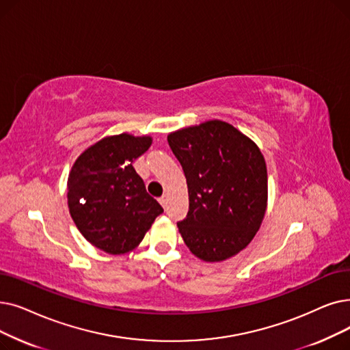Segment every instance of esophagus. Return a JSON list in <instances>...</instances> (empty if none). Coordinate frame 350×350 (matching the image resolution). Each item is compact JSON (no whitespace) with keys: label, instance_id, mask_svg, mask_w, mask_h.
Returning <instances> with one entry per match:
<instances>
[{"label":"esophagus","instance_id":"obj_1","mask_svg":"<svg viewBox=\"0 0 350 350\" xmlns=\"http://www.w3.org/2000/svg\"><path fill=\"white\" fill-rule=\"evenodd\" d=\"M159 202H160V204L165 208L167 207V204H169V196L167 194H164V196H161L160 199H159Z\"/></svg>","mask_w":350,"mask_h":350}]
</instances>
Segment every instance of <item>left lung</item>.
I'll return each mask as SVG.
<instances>
[{
  "instance_id": "8db88e82",
  "label": "left lung",
  "mask_w": 350,
  "mask_h": 350,
  "mask_svg": "<svg viewBox=\"0 0 350 350\" xmlns=\"http://www.w3.org/2000/svg\"><path fill=\"white\" fill-rule=\"evenodd\" d=\"M187 180L189 213L178 232L204 262L237 254L260 229L267 169L259 147L232 124L210 120L167 137Z\"/></svg>"
}]
</instances>
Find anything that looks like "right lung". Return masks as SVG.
Returning <instances> with one entry per match:
<instances>
[{"label": "right lung", "instance_id": "1", "mask_svg": "<svg viewBox=\"0 0 350 350\" xmlns=\"http://www.w3.org/2000/svg\"><path fill=\"white\" fill-rule=\"evenodd\" d=\"M151 142L150 135H109L84 150L71 167L70 215L85 240L105 253L134 250L163 213L133 167Z\"/></svg>", "mask_w": 350, "mask_h": 350}]
</instances>
